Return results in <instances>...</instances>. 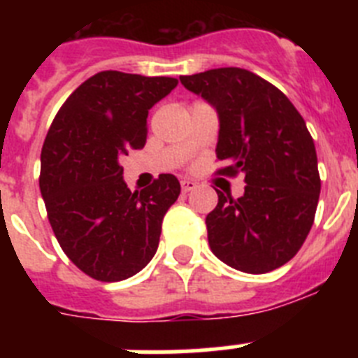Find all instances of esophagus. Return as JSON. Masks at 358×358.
Returning a JSON list of instances; mask_svg holds the SVG:
<instances>
[{
  "label": "esophagus",
  "mask_w": 358,
  "mask_h": 358,
  "mask_svg": "<svg viewBox=\"0 0 358 358\" xmlns=\"http://www.w3.org/2000/svg\"><path fill=\"white\" fill-rule=\"evenodd\" d=\"M195 182L189 181V179H182L181 181V188H182V194H188V192H192V189L195 188Z\"/></svg>",
  "instance_id": "esophagus-1"
}]
</instances>
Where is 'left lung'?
Segmentation results:
<instances>
[{
    "instance_id": "8db88e82",
    "label": "left lung",
    "mask_w": 358,
    "mask_h": 358,
    "mask_svg": "<svg viewBox=\"0 0 358 358\" xmlns=\"http://www.w3.org/2000/svg\"><path fill=\"white\" fill-rule=\"evenodd\" d=\"M220 118L218 176L243 173L240 199L218 194L206 217L208 242L229 267L271 273L292 260L314 224L321 177L303 116L276 85L242 68L185 75Z\"/></svg>"
}]
</instances>
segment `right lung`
Masks as SVG:
<instances>
[{"label":"right lung","instance_id":"add662e5","mask_svg":"<svg viewBox=\"0 0 358 358\" xmlns=\"http://www.w3.org/2000/svg\"><path fill=\"white\" fill-rule=\"evenodd\" d=\"M176 85L172 77L100 71L69 94L46 134L39 186L48 220L66 256L93 280H127L156 255L181 185L161 173L131 192L120 159L143 147L148 109Z\"/></svg>","mask_w":358,"mask_h":358}]
</instances>
